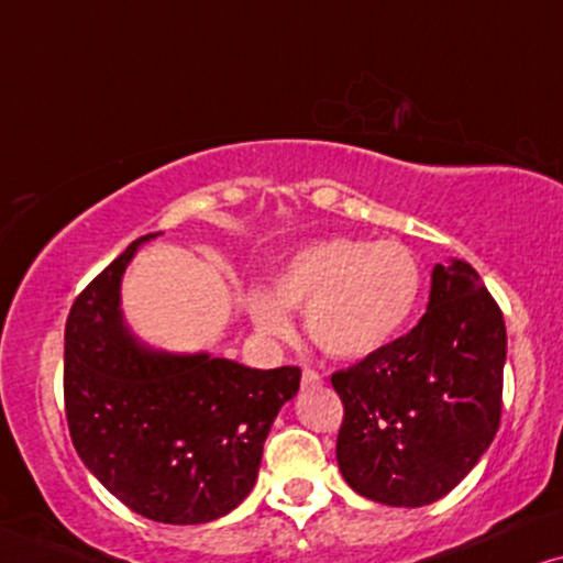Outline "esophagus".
I'll return each mask as SVG.
<instances>
[{"label":"esophagus","instance_id":"34e87169","mask_svg":"<svg viewBox=\"0 0 563 563\" xmlns=\"http://www.w3.org/2000/svg\"><path fill=\"white\" fill-rule=\"evenodd\" d=\"M301 384H303V386H319V384H321V376H319L317 371L306 368L303 376H301Z\"/></svg>","mask_w":563,"mask_h":563}]
</instances>
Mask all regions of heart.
Returning a JSON list of instances; mask_svg holds the SVG:
<instances>
[{
	"label": "heart",
	"instance_id": "obj_1",
	"mask_svg": "<svg viewBox=\"0 0 563 563\" xmlns=\"http://www.w3.org/2000/svg\"><path fill=\"white\" fill-rule=\"evenodd\" d=\"M422 294V269L399 242L329 239L296 252L273 290L246 296L252 324L265 340H290L288 311L306 309L311 340L332 357L376 352L407 324Z\"/></svg>",
	"mask_w": 563,
	"mask_h": 563
}]
</instances>
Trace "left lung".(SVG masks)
<instances>
[{"label":"left lung","instance_id":"8db88e82","mask_svg":"<svg viewBox=\"0 0 563 563\" xmlns=\"http://www.w3.org/2000/svg\"><path fill=\"white\" fill-rule=\"evenodd\" d=\"M505 360V319L476 269L463 260L434 265L419 324L332 376L344 404V482L391 507L453 492L499 430Z\"/></svg>","mask_w":563,"mask_h":563}]
</instances>
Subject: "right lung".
<instances>
[{"mask_svg":"<svg viewBox=\"0 0 563 563\" xmlns=\"http://www.w3.org/2000/svg\"><path fill=\"white\" fill-rule=\"evenodd\" d=\"M159 234L129 244L71 306L66 422L81 463L112 497L154 522L200 526L252 492L262 445L301 371L141 344L120 309V280L139 246Z\"/></svg>","mask_w":563,"mask_h":563,"instance_id":"obj_1","label":"right lung"}]
</instances>
